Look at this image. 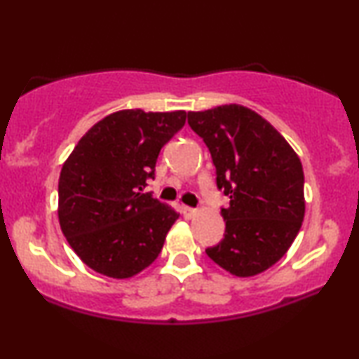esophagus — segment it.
Segmentation results:
<instances>
[{"label":"esophagus","instance_id":"esophagus-1","mask_svg":"<svg viewBox=\"0 0 359 359\" xmlns=\"http://www.w3.org/2000/svg\"><path fill=\"white\" fill-rule=\"evenodd\" d=\"M181 214H183L186 219H191V217H194L196 214H198V210L193 209V208H188V205H181Z\"/></svg>","mask_w":359,"mask_h":359}]
</instances>
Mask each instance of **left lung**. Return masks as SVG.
<instances>
[{"mask_svg": "<svg viewBox=\"0 0 359 359\" xmlns=\"http://www.w3.org/2000/svg\"><path fill=\"white\" fill-rule=\"evenodd\" d=\"M230 203L220 210L225 237L205 250L225 271L250 278L281 259L306 214L304 171L287 140L258 112L240 104L189 111Z\"/></svg>", "mask_w": 359, "mask_h": 359, "instance_id": "obj_1", "label": "left lung"}]
</instances>
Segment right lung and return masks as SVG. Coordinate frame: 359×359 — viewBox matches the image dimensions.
<instances>
[{"label":"right lung","instance_id":"1","mask_svg":"<svg viewBox=\"0 0 359 359\" xmlns=\"http://www.w3.org/2000/svg\"><path fill=\"white\" fill-rule=\"evenodd\" d=\"M184 122V111H116L68 155L58 178V222L93 271L127 279L160 255L180 214L144 188L155 178L161 147Z\"/></svg>","mask_w":359,"mask_h":359}]
</instances>
